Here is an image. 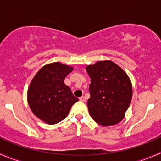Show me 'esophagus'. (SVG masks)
Here are the masks:
<instances>
[{
	"label": "esophagus",
	"mask_w": 161,
	"mask_h": 161,
	"mask_svg": "<svg viewBox=\"0 0 161 161\" xmlns=\"http://www.w3.org/2000/svg\"><path fill=\"white\" fill-rule=\"evenodd\" d=\"M79 100H80V101H82V102H85L86 101V97L82 96V97H79Z\"/></svg>",
	"instance_id": "obj_1"
}]
</instances>
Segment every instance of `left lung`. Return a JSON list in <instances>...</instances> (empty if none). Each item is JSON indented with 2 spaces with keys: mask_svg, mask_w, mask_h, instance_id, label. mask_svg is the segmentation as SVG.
<instances>
[{
  "mask_svg": "<svg viewBox=\"0 0 161 161\" xmlns=\"http://www.w3.org/2000/svg\"><path fill=\"white\" fill-rule=\"evenodd\" d=\"M91 79L87 102L92 119L102 126L119 123L130 105L132 86L128 75L111 61H97L86 67Z\"/></svg>",
  "mask_w": 161,
  "mask_h": 161,
  "instance_id": "1",
  "label": "left lung"
}]
</instances>
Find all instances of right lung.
<instances>
[{
    "instance_id": "add662e5",
    "label": "right lung",
    "mask_w": 161,
    "mask_h": 161,
    "mask_svg": "<svg viewBox=\"0 0 161 161\" xmlns=\"http://www.w3.org/2000/svg\"><path fill=\"white\" fill-rule=\"evenodd\" d=\"M72 70V67L60 62L46 64L29 86L27 99L31 111L47 124H57L64 119L71 106L79 100L64 82Z\"/></svg>"
}]
</instances>
